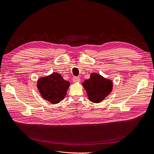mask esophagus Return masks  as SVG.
Segmentation results:
<instances>
[{"label": "esophagus", "instance_id": "34e87169", "mask_svg": "<svg viewBox=\"0 0 154 154\" xmlns=\"http://www.w3.org/2000/svg\"><path fill=\"white\" fill-rule=\"evenodd\" d=\"M72 80L74 82H79L80 81V78L79 77H74L73 79H72Z\"/></svg>", "mask_w": 154, "mask_h": 154}]
</instances>
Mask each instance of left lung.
Returning <instances> with one entry per match:
<instances>
[{"mask_svg":"<svg viewBox=\"0 0 154 154\" xmlns=\"http://www.w3.org/2000/svg\"><path fill=\"white\" fill-rule=\"evenodd\" d=\"M88 97L93 103H98L105 99L112 90V82L96 73H92L89 79L82 83Z\"/></svg>","mask_w":154,"mask_h":154,"instance_id":"left-lung-1","label":"left lung"}]
</instances>
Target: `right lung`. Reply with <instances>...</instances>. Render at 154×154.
<instances>
[{
	"label": "right lung",
	"instance_id": "obj_1",
	"mask_svg": "<svg viewBox=\"0 0 154 154\" xmlns=\"http://www.w3.org/2000/svg\"><path fill=\"white\" fill-rule=\"evenodd\" d=\"M69 86L70 83L64 80L58 73L40 78L37 82V87L42 96L52 104H57L63 100Z\"/></svg>",
	"mask_w": 154,
	"mask_h": 154
}]
</instances>
